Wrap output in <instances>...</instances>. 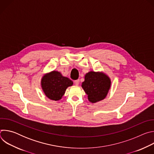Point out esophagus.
Segmentation results:
<instances>
[{"instance_id": "1", "label": "esophagus", "mask_w": 154, "mask_h": 154, "mask_svg": "<svg viewBox=\"0 0 154 154\" xmlns=\"http://www.w3.org/2000/svg\"><path fill=\"white\" fill-rule=\"evenodd\" d=\"M74 83H75V85H79V80H74Z\"/></svg>"}]
</instances>
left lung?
Instances as JSON below:
<instances>
[{"mask_svg":"<svg viewBox=\"0 0 154 154\" xmlns=\"http://www.w3.org/2000/svg\"><path fill=\"white\" fill-rule=\"evenodd\" d=\"M110 86V79L106 75L94 71H90L85 75V81L82 85L88 95V99L91 103H96L105 99Z\"/></svg>","mask_w":154,"mask_h":154,"instance_id":"obj_1","label":"left lung"}]
</instances>
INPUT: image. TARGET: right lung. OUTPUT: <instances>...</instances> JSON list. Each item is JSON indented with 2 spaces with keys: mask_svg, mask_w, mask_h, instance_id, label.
I'll use <instances>...</instances> for the list:
<instances>
[{
  "mask_svg": "<svg viewBox=\"0 0 154 154\" xmlns=\"http://www.w3.org/2000/svg\"><path fill=\"white\" fill-rule=\"evenodd\" d=\"M72 85L71 80L55 71L45 75L41 79V87L44 93L53 100L61 99L67 88Z\"/></svg>",
  "mask_w": 154,
  "mask_h": 154,
  "instance_id": "obj_1",
  "label": "right lung"
}]
</instances>
